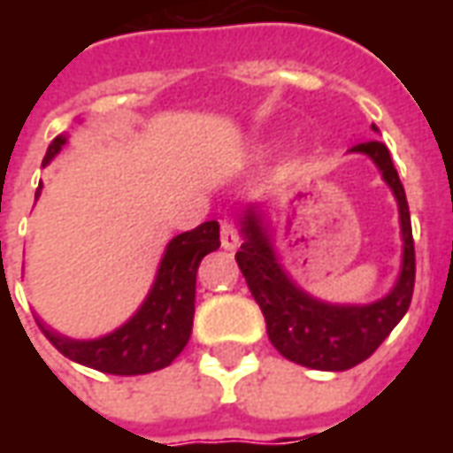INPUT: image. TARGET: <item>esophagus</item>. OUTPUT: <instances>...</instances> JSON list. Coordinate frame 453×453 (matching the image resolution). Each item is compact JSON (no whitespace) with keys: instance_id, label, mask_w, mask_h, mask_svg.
<instances>
[{"instance_id":"esophagus-1","label":"esophagus","mask_w":453,"mask_h":453,"mask_svg":"<svg viewBox=\"0 0 453 453\" xmlns=\"http://www.w3.org/2000/svg\"><path fill=\"white\" fill-rule=\"evenodd\" d=\"M220 245L226 247V250H235L240 245V233H237L233 220H223L220 223Z\"/></svg>"}]
</instances>
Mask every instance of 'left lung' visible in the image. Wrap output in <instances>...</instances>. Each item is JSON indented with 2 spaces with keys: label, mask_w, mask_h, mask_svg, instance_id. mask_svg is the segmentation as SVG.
Masks as SVG:
<instances>
[{
  "label": "left lung",
  "mask_w": 453,
  "mask_h": 453,
  "mask_svg": "<svg viewBox=\"0 0 453 453\" xmlns=\"http://www.w3.org/2000/svg\"><path fill=\"white\" fill-rule=\"evenodd\" d=\"M371 128L379 130L376 126ZM351 152H364L376 162L398 201L403 266L388 296L369 305H333L308 296L281 269L272 237L255 208L242 216L245 242L235 255L237 266L262 308L269 342L286 359L318 371H347L369 359L390 330L403 320V315L408 313L415 288V242L408 198L393 167L388 148L379 140H369L354 145Z\"/></svg>",
  "instance_id": "1"
}]
</instances>
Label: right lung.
<instances>
[{"label":"right lung","instance_id":"1","mask_svg":"<svg viewBox=\"0 0 453 453\" xmlns=\"http://www.w3.org/2000/svg\"><path fill=\"white\" fill-rule=\"evenodd\" d=\"M67 138H58L48 145L43 165L60 152ZM35 194H41V187ZM216 220L201 223L188 233L177 235L165 250L159 262L157 279L150 288L145 303L128 323L120 325L99 340H70L53 333L38 320V327L50 340L55 349L67 359L84 364L89 369L138 376L169 366L187 347L194 327V298H196V272L201 259L220 247Z\"/></svg>","mask_w":453,"mask_h":453}]
</instances>
